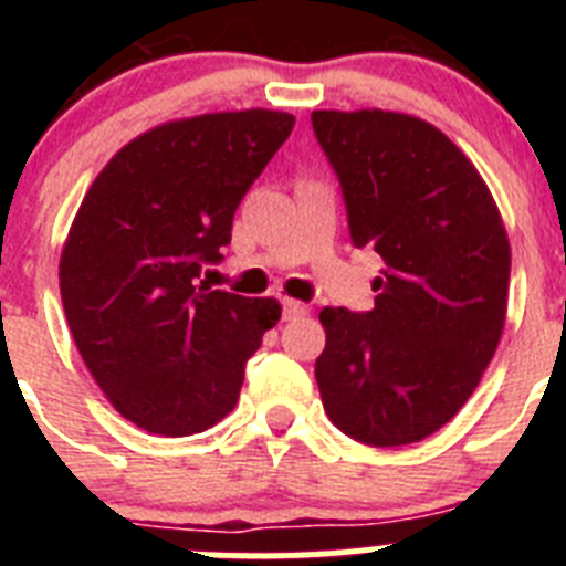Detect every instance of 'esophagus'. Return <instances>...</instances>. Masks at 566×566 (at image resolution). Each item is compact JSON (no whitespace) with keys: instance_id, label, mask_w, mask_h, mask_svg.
I'll list each match as a JSON object with an SVG mask.
<instances>
[{"instance_id":"obj_1","label":"esophagus","mask_w":566,"mask_h":566,"mask_svg":"<svg viewBox=\"0 0 566 566\" xmlns=\"http://www.w3.org/2000/svg\"><path fill=\"white\" fill-rule=\"evenodd\" d=\"M306 314H308L306 303H300V300H292V297L283 300V319H300V317H306Z\"/></svg>"}]
</instances>
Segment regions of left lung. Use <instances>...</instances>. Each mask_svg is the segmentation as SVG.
I'll use <instances>...</instances> for the list:
<instances>
[{
  "mask_svg": "<svg viewBox=\"0 0 566 566\" xmlns=\"http://www.w3.org/2000/svg\"><path fill=\"white\" fill-rule=\"evenodd\" d=\"M354 247L382 258L374 308L326 306L314 377L345 437L397 448L451 422L496 354L510 240L479 169L417 115L314 109Z\"/></svg>",
  "mask_w": 566,
  "mask_h": 566,
  "instance_id": "1",
  "label": "left lung"
}]
</instances>
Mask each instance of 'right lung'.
<instances>
[{"instance_id": "add662e5", "label": "right lung", "mask_w": 566, "mask_h": 566, "mask_svg": "<svg viewBox=\"0 0 566 566\" xmlns=\"http://www.w3.org/2000/svg\"><path fill=\"white\" fill-rule=\"evenodd\" d=\"M294 127L280 109L175 118L107 161L59 260L64 314L115 411L189 437L238 405L243 371L280 319L274 297L198 283L232 240L243 195Z\"/></svg>"}]
</instances>
